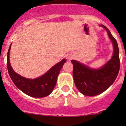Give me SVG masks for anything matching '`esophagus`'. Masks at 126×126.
Returning a JSON list of instances; mask_svg holds the SVG:
<instances>
[{"label": "esophagus", "mask_w": 126, "mask_h": 126, "mask_svg": "<svg viewBox=\"0 0 126 126\" xmlns=\"http://www.w3.org/2000/svg\"><path fill=\"white\" fill-rule=\"evenodd\" d=\"M69 59H71V58H72V57H69Z\"/></svg>", "instance_id": "esophagus-1"}]
</instances>
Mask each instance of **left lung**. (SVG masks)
Masks as SVG:
<instances>
[{"mask_svg":"<svg viewBox=\"0 0 126 126\" xmlns=\"http://www.w3.org/2000/svg\"><path fill=\"white\" fill-rule=\"evenodd\" d=\"M102 26L108 32L113 43L112 59L100 69H92L78 61H71L74 83L79 91L86 96H95L107 90L113 84L119 72V50L117 41L107 28Z\"/></svg>","mask_w":126,"mask_h":126,"instance_id":"left-lung-1","label":"left lung"}]
</instances>
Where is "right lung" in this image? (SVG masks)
I'll list each match as a JSON object with an SVG mask.
<instances>
[{
	"instance_id": "1",
	"label": "right lung",
	"mask_w": 126,
	"mask_h": 126,
	"mask_svg": "<svg viewBox=\"0 0 126 126\" xmlns=\"http://www.w3.org/2000/svg\"><path fill=\"white\" fill-rule=\"evenodd\" d=\"M10 49L11 46L7 52V66L9 74L14 84L21 91L29 96L43 98L49 95L55 87L58 75L66 60H62L42 76L34 79H30L21 76L13 71L9 62Z\"/></svg>"
}]
</instances>
